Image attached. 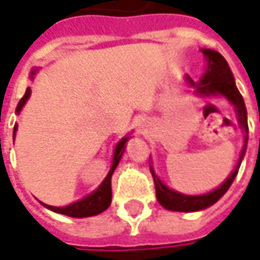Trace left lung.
<instances>
[{
    "label": "left lung",
    "mask_w": 260,
    "mask_h": 260,
    "mask_svg": "<svg viewBox=\"0 0 260 260\" xmlns=\"http://www.w3.org/2000/svg\"><path fill=\"white\" fill-rule=\"evenodd\" d=\"M203 53H204L207 60H208V68H207L205 75L201 78V81L198 84H195L189 76L186 78V81H188V84H191V85H194L197 88V92L198 94L224 95L225 98L236 107L237 117H239V124H240V127L245 130L246 133L245 147H243V150L240 153V157H239V165H240V162H242V159L245 156L246 143H247V132H249L243 96L240 95L237 86H236L233 74H232L230 66H229V63H227V60H225L224 57L220 55L218 52L210 50V49H203ZM150 171H152V175H153V181H155L156 188V198H157L159 204L162 205V207H165L166 210L189 213V211L204 210L207 207L214 204L215 201H218L225 194V191L230 188V185L233 184L236 175H237V171H239V166L233 171V174L225 179L224 184L220 185L214 191H211V192L204 195H184L176 192V191H172L166 185L162 184V181L153 174V169H150Z\"/></svg>",
    "instance_id": "8db88e82"
}]
</instances>
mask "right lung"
Wrapping results in <instances>:
<instances>
[{
    "label": "right lung",
    "mask_w": 260,
    "mask_h": 260,
    "mask_svg": "<svg viewBox=\"0 0 260 260\" xmlns=\"http://www.w3.org/2000/svg\"><path fill=\"white\" fill-rule=\"evenodd\" d=\"M31 75H35V71H33ZM30 92H31V89L27 88V89H25L24 96L20 100V103H18L17 108H15L17 113L21 111L23 105L25 104V101H27L28 96H30ZM15 130H17V124L14 125V136ZM127 140H128V137H124V139L117 145L114 152V159H113V166H111L110 172L107 175V178L104 179V182L100 185V188H98L96 191H94L91 195L85 197L84 200H81V201L74 203V204L71 205H66V207H52V205L46 204L45 207H47L49 210H52V211H55V213L69 215V217H91V215L100 214V213H103L104 210H107V208L110 207V204H111V175L114 172L115 166L118 165V162H120V157L123 155L124 145Z\"/></svg>",
    "instance_id": "obj_1"
}]
</instances>
